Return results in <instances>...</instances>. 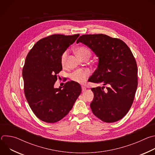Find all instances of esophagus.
I'll list each match as a JSON object with an SVG mask.
<instances>
[{
  "label": "esophagus",
  "mask_w": 155,
  "mask_h": 155,
  "mask_svg": "<svg viewBox=\"0 0 155 155\" xmlns=\"http://www.w3.org/2000/svg\"><path fill=\"white\" fill-rule=\"evenodd\" d=\"M81 90H82V91L84 92V91H85L86 90V87L85 86H81Z\"/></svg>",
  "instance_id": "34e87169"
}]
</instances>
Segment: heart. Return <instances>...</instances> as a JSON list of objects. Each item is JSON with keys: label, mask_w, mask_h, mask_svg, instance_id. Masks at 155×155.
<instances>
[{"label": "heart", "mask_w": 155, "mask_h": 155, "mask_svg": "<svg viewBox=\"0 0 155 155\" xmlns=\"http://www.w3.org/2000/svg\"><path fill=\"white\" fill-rule=\"evenodd\" d=\"M76 53L78 56L82 59L88 58H89L91 55V50L84 47V46H80L78 47L76 50ZM68 55V51H64L61 56V64L62 66H64L66 64V59ZM91 71L87 69H77L74 71L72 73L70 74V78L72 80L76 81L77 83H83L86 81L91 75Z\"/></svg>", "instance_id": "heart-1"}]
</instances>
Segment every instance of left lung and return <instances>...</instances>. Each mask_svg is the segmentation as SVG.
Returning a JSON list of instances; mask_svg holds the SVG:
<instances>
[{
  "label": "left lung",
  "instance_id": "obj_1",
  "mask_svg": "<svg viewBox=\"0 0 155 155\" xmlns=\"http://www.w3.org/2000/svg\"><path fill=\"white\" fill-rule=\"evenodd\" d=\"M83 43L99 58L97 68L89 79L104 86L93 87L90 104L93 114L105 123L122 119L133 103L138 84L137 65L129 47L121 40L105 34L80 36ZM106 85V91L103 90Z\"/></svg>",
  "mask_w": 155,
  "mask_h": 155
}]
</instances>
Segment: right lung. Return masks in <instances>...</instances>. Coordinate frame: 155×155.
I'll use <instances>...</instances> for the list:
<instances>
[{
	"mask_svg": "<svg viewBox=\"0 0 155 155\" xmlns=\"http://www.w3.org/2000/svg\"><path fill=\"white\" fill-rule=\"evenodd\" d=\"M80 34H53L38 40L28 53L23 69L24 91L27 101L40 120L54 123L67 115L81 92L79 83L71 81L54 88L62 69V53Z\"/></svg>",
	"mask_w": 155,
	"mask_h": 155,
	"instance_id": "1",
	"label": "right lung"
}]
</instances>
